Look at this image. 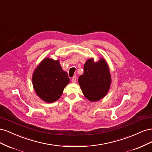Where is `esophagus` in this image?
Here are the masks:
<instances>
[{"label":"esophagus","instance_id":"1","mask_svg":"<svg viewBox=\"0 0 152 152\" xmlns=\"http://www.w3.org/2000/svg\"><path fill=\"white\" fill-rule=\"evenodd\" d=\"M72 82H77V76L74 75L72 77Z\"/></svg>","mask_w":152,"mask_h":152}]
</instances>
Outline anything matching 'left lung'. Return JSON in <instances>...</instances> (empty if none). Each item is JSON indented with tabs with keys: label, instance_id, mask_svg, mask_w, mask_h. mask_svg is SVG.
<instances>
[{
	"label": "left lung",
	"instance_id": "left-lung-1",
	"mask_svg": "<svg viewBox=\"0 0 152 152\" xmlns=\"http://www.w3.org/2000/svg\"><path fill=\"white\" fill-rule=\"evenodd\" d=\"M79 83L84 95L91 102H96L107 94L111 83V77L104 59L94 62L86 61L83 74L79 77Z\"/></svg>",
	"mask_w": 152,
	"mask_h": 152
}]
</instances>
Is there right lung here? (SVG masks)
<instances>
[{"label": "right lung", "instance_id": "1", "mask_svg": "<svg viewBox=\"0 0 152 152\" xmlns=\"http://www.w3.org/2000/svg\"><path fill=\"white\" fill-rule=\"evenodd\" d=\"M32 82L39 97L45 102L53 103L60 98L70 79L58 60L45 58L35 69Z\"/></svg>", "mask_w": 152, "mask_h": 152}]
</instances>
